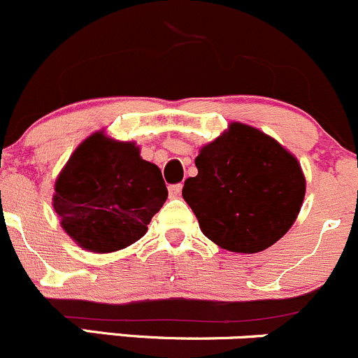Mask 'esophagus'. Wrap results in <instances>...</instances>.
I'll return each mask as SVG.
<instances>
[{
    "label": "esophagus",
    "mask_w": 358,
    "mask_h": 358,
    "mask_svg": "<svg viewBox=\"0 0 358 358\" xmlns=\"http://www.w3.org/2000/svg\"><path fill=\"white\" fill-rule=\"evenodd\" d=\"M180 191H182V184H172V186H169V193H171L172 198L180 196Z\"/></svg>",
    "instance_id": "1"
}]
</instances>
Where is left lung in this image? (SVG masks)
Instances as JSON below:
<instances>
[{
    "instance_id": "obj_1",
    "label": "left lung",
    "mask_w": 358,
    "mask_h": 358,
    "mask_svg": "<svg viewBox=\"0 0 358 358\" xmlns=\"http://www.w3.org/2000/svg\"><path fill=\"white\" fill-rule=\"evenodd\" d=\"M198 174L182 198L208 239L229 252L257 253L296 220L305 196L300 164L278 141L245 124L201 148Z\"/></svg>"
}]
</instances>
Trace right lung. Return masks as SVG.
Wrapping results in <instances>:
<instances>
[{
	"label": "right lung",
	"instance_id": "obj_1",
	"mask_svg": "<svg viewBox=\"0 0 358 358\" xmlns=\"http://www.w3.org/2000/svg\"><path fill=\"white\" fill-rule=\"evenodd\" d=\"M167 194L160 169L143 160L134 143L96 132L58 176L53 206L70 238L91 252L108 253L145 236Z\"/></svg>",
	"mask_w": 358,
	"mask_h": 358
}]
</instances>
